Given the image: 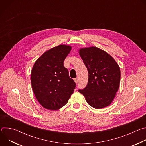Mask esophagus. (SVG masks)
Segmentation results:
<instances>
[{
	"mask_svg": "<svg viewBox=\"0 0 146 146\" xmlns=\"http://www.w3.org/2000/svg\"><path fill=\"white\" fill-rule=\"evenodd\" d=\"M74 81H75V82L76 83V84H77V82H78V78H75L74 79Z\"/></svg>",
	"mask_w": 146,
	"mask_h": 146,
	"instance_id": "esophagus-1",
	"label": "esophagus"
}]
</instances>
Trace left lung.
I'll use <instances>...</instances> for the list:
<instances>
[{
	"label": "left lung",
	"instance_id": "obj_1",
	"mask_svg": "<svg viewBox=\"0 0 146 146\" xmlns=\"http://www.w3.org/2000/svg\"><path fill=\"white\" fill-rule=\"evenodd\" d=\"M79 54L87 68L88 81L86 88L78 92L95 109L109 106L119 86L121 72L118 64L108 53L96 47L80 48Z\"/></svg>",
	"mask_w": 146,
	"mask_h": 146
}]
</instances>
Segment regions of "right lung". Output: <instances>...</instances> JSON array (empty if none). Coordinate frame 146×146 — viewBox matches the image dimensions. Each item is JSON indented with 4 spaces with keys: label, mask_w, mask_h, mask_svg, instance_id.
I'll use <instances>...</instances> for the list:
<instances>
[{
    "label": "right lung",
    "mask_w": 146,
    "mask_h": 146,
    "mask_svg": "<svg viewBox=\"0 0 146 146\" xmlns=\"http://www.w3.org/2000/svg\"><path fill=\"white\" fill-rule=\"evenodd\" d=\"M71 49V46L64 44L53 47L40 56L32 68L33 91L46 109L57 110L65 106L76 86L64 65Z\"/></svg>",
    "instance_id": "right-lung-1"
}]
</instances>
